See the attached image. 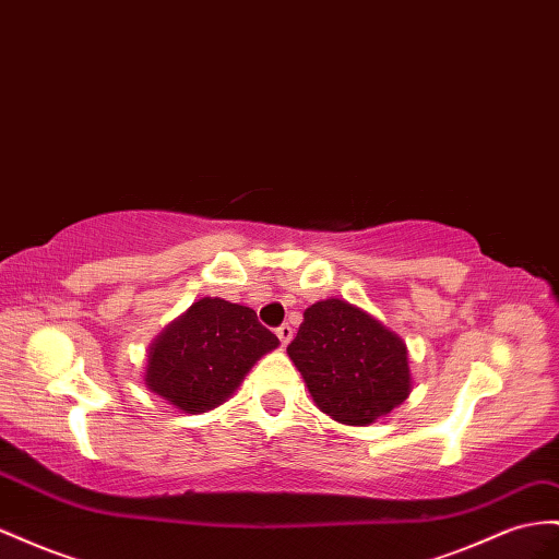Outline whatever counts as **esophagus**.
Segmentation results:
<instances>
[{"label": "esophagus", "instance_id": "obj_1", "mask_svg": "<svg viewBox=\"0 0 559 559\" xmlns=\"http://www.w3.org/2000/svg\"><path fill=\"white\" fill-rule=\"evenodd\" d=\"M277 338L282 345H289V341L294 338V329L289 324H282L277 326Z\"/></svg>", "mask_w": 559, "mask_h": 559}]
</instances>
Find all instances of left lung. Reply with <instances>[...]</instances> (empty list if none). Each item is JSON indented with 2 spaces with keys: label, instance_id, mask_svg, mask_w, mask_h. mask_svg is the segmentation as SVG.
<instances>
[{
  "label": "left lung",
  "instance_id": "1",
  "mask_svg": "<svg viewBox=\"0 0 559 559\" xmlns=\"http://www.w3.org/2000/svg\"><path fill=\"white\" fill-rule=\"evenodd\" d=\"M286 353L314 404L345 426L373 424L412 392L406 343L348 300L310 306Z\"/></svg>",
  "mask_w": 559,
  "mask_h": 559
}]
</instances>
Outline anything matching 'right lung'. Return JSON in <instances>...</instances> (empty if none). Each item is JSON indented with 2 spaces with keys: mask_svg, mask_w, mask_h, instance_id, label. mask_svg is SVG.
Listing matches in <instances>:
<instances>
[{
  "mask_svg": "<svg viewBox=\"0 0 559 559\" xmlns=\"http://www.w3.org/2000/svg\"><path fill=\"white\" fill-rule=\"evenodd\" d=\"M280 345L247 306L202 298L150 345L145 385L186 414L216 409Z\"/></svg>",
  "mask_w": 559,
  "mask_h": 559,
  "instance_id": "obj_1",
  "label": "right lung"
}]
</instances>
